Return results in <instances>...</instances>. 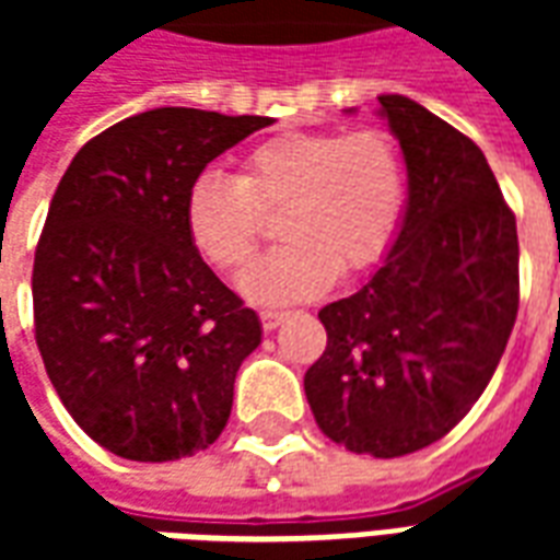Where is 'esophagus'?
Listing matches in <instances>:
<instances>
[{
  "mask_svg": "<svg viewBox=\"0 0 560 560\" xmlns=\"http://www.w3.org/2000/svg\"><path fill=\"white\" fill-rule=\"evenodd\" d=\"M288 317V312H281V308H264L260 312V324H264V329H276Z\"/></svg>",
  "mask_w": 560,
  "mask_h": 560,
  "instance_id": "1",
  "label": "esophagus"
}]
</instances>
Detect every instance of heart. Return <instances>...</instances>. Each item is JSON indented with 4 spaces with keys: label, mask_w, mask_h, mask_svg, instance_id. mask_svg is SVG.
I'll return each mask as SVG.
<instances>
[{
    "label": "heart",
    "mask_w": 560,
    "mask_h": 560,
    "mask_svg": "<svg viewBox=\"0 0 560 560\" xmlns=\"http://www.w3.org/2000/svg\"><path fill=\"white\" fill-rule=\"evenodd\" d=\"M281 209L284 245L245 269L240 291L255 303L324 293L339 272L357 276L387 255L405 209V164L389 135L288 131L248 149L240 173H197L185 191V236L209 267L243 269Z\"/></svg>",
    "instance_id": "1"
}]
</instances>
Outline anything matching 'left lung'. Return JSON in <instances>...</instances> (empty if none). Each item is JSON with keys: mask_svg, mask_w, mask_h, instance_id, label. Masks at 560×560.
<instances>
[{"mask_svg": "<svg viewBox=\"0 0 560 560\" xmlns=\"http://www.w3.org/2000/svg\"><path fill=\"white\" fill-rule=\"evenodd\" d=\"M377 102L408 207L375 276L317 312L327 348L305 399L329 441L396 458L441 441L489 387L516 324L518 236L474 140L405 95Z\"/></svg>", "mask_w": 560, "mask_h": 560, "instance_id": "8db88e82", "label": "left lung"}]
</instances>
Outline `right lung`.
<instances>
[{"instance_id": "right-lung-1", "label": "right lung", "mask_w": 560, "mask_h": 560, "mask_svg": "<svg viewBox=\"0 0 560 560\" xmlns=\"http://www.w3.org/2000/svg\"><path fill=\"white\" fill-rule=\"evenodd\" d=\"M269 116L155 107L92 138L59 179L32 267L35 341L66 411L131 462L219 441L260 320L185 236V191Z\"/></svg>"}]
</instances>
